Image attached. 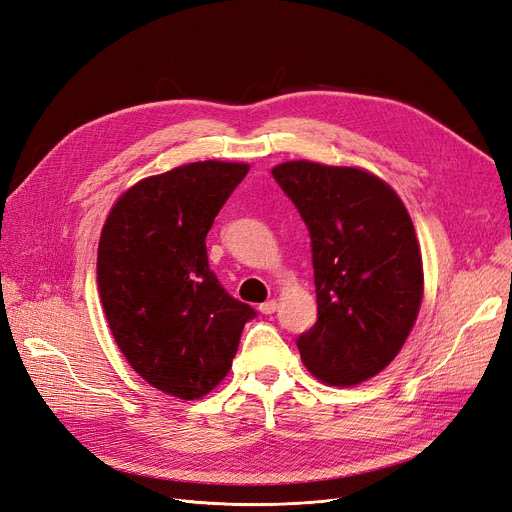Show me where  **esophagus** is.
Listing matches in <instances>:
<instances>
[{"instance_id":"1","label":"esophagus","mask_w":512,"mask_h":512,"mask_svg":"<svg viewBox=\"0 0 512 512\" xmlns=\"http://www.w3.org/2000/svg\"><path fill=\"white\" fill-rule=\"evenodd\" d=\"M276 309H278V303H276L274 299H270V301H265V303H261V305H259V311H261V314H265V316L274 314Z\"/></svg>"}]
</instances>
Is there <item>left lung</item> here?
<instances>
[{
    "instance_id": "obj_1",
    "label": "left lung",
    "mask_w": 512,
    "mask_h": 512,
    "mask_svg": "<svg viewBox=\"0 0 512 512\" xmlns=\"http://www.w3.org/2000/svg\"><path fill=\"white\" fill-rule=\"evenodd\" d=\"M311 238L318 320L297 339L305 368L351 387L406 343L422 301L412 219L379 177L355 167L288 161L272 169Z\"/></svg>"
}]
</instances>
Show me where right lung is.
Wrapping results in <instances>:
<instances>
[{"mask_svg": "<svg viewBox=\"0 0 512 512\" xmlns=\"http://www.w3.org/2000/svg\"><path fill=\"white\" fill-rule=\"evenodd\" d=\"M247 173L244 163L201 161L146 177L102 228L98 288L108 326L129 366L173 397L217 387L257 316L219 284L205 244Z\"/></svg>", "mask_w": 512, "mask_h": 512, "instance_id": "obj_1", "label": "right lung"}]
</instances>
